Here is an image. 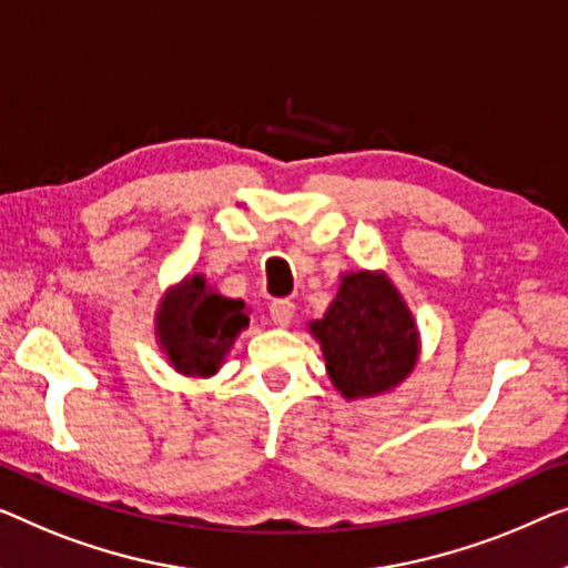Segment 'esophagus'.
Returning a JSON list of instances; mask_svg holds the SVG:
<instances>
[{"instance_id":"obj_1","label":"esophagus","mask_w":568,"mask_h":568,"mask_svg":"<svg viewBox=\"0 0 568 568\" xmlns=\"http://www.w3.org/2000/svg\"><path fill=\"white\" fill-rule=\"evenodd\" d=\"M293 316H295V303L293 301L281 298V301H275L273 306H270V318H273L275 326H281V328L291 326Z\"/></svg>"}]
</instances>
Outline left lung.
<instances>
[{"label":"left lung","instance_id":"left-lung-1","mask_svg":"<svg viewBox=\"0 0 568 568\" xmlns=\"http://www.w3.org/2000/svg\"><path fill=\"white\" fill-rule=\"evenodd\" d=\"M332 385L346 400L395 390L416 369V318L383 270L344 273L324 318L311 321Z\"/></svg>","mask_w":568,"mask_h":568}]
</instances>
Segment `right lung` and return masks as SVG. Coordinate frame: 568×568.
<instances>
[{"mask_svg": "<svg viewBox=\"0 0 568 568\" xmlns=\"http://www.w3.org/2000/svg\"><path fill=\"white\" fill-rule=\"evenodd\" d=\"M250 308L226 298L201 273L168 287L155 311V338L168 365L185 377H211L244 328Z\"/></svg>", "mask_w": 568, "mask_h": 568, "instance_id": "obj_1", "label": "right lung"}]
</instances>
